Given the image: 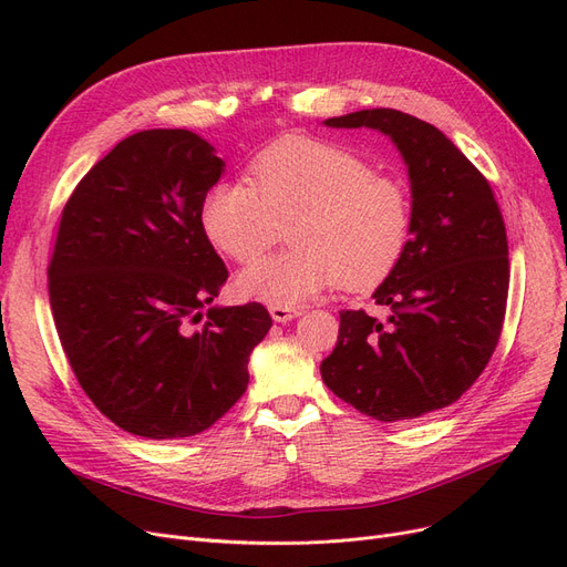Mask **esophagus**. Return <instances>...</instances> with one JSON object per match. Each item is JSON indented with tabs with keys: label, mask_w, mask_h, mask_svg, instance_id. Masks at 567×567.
<instances>
[{
	"label": "esophagus",
	"mask_w": 567,
	"mask_h": 567,
	"mask_svg": "<svg viewBox=\"0 0 567 567\" xmlns=\"http://www.w3.org/2000/svg\"><path fill=\"white\" fill-rule=\"evenodd\" d=\"M270 316L276 322H289L295 320L297 316H301V308H289V306H270Z\"/></svg>",
	"instance_id": "obj_1"
}]
</instances>
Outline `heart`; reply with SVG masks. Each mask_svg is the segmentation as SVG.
<instances>
[{
	"label": "heart",
	"instance_id": "1",
	"mask_svg": "<svg viewBox=\"0 0 567 567\" xmlns=\"http://www.w3.org/2000/svg\"><path fill=\"white\" fill-rule=\"evenodd\" d=\"M209 240L237 264L257 261L287 224L291 249L237 278L245 297L295 308L337 280L368 291L403 259L412 199L398 178L377 174L349 148L318 138H282L249 164L247 181H218L199 209Z\"/></svg>",
	"mask_w": 567,
	"mask_h": 567
}]
</instances>
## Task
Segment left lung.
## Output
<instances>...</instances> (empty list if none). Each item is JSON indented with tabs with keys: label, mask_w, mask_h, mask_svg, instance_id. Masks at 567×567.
<instances>
[{
	"label": "left lung",
	"mask_w": 567,
	"mask_h": 567,
	"mask_svg": "<svg viewBox=\"0 0 567 567\" xmlns=\"http://www.w3.org/2000/svg\"><path fill=\"white\" fill-rule=\"evenodd\" d=\"M372 126L403 153L412 181V237L374 291L389 318L341 310L322 381L379 422H403L456 403L502 334L508 299L504 216L487 178L433 124L391 107L324 120Z\"/></svg>",
	"instance_id": "8db88e82"
}]
</instances>
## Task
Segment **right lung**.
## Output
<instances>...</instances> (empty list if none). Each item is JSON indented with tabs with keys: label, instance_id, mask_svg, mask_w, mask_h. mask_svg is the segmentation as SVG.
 Returning <instances> with one entry per match:
<instances>
[{
	"label": "right lung",
	"instance_id": "obj_1",
	"mask_svg": "<svg viewBox=\"0 0 567 567\" xmlns=\"http://www.w3.org/2000/svg\"><path fill=\"white\" fill-rule=\"evenodd\" d=\"M224 159L188 130L120 141L68 197L49 301L82 391L115 426L151 441L209 429L247 391L268 310L203 308L228 268L199 221Z\"/></svg>",
	"mask_w": 567,
	"mask_h": 567
}]
</instances>
